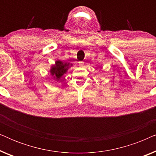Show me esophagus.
<instances>
[{
  "instance_id": "34e87169",
  "label": "esophagus",
  "mask_w": 156,
  "mask_h": 156,
  "mask_svg": "<svg viewBox=\"0 0 156 156\" xmlns=\"http://www.w3.org/2000/svg\"><path fill=\"white\" fill-rule=\"evenodd\" d=\"M79 65H80V67H83V66H84V62H79Z\"/></svg>"
}]
</instances>
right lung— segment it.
Wrapping results in <instances>:
<instances>
[{
	"label": "right lung",
	"mask_w": 156,
	"mask_h": 156,
	"mask_svg": "<svg viewBox=\"0 0 156 156\" xmlns=\"http://www.w3.org/2000/svg\"><path fill=\"white\" fill-rule=\"evenodd\" d=\"M69 65V63H64L61 61H57L55 65L52 66V68H51V74L54 76L55 79L56 78L57 80H59L67 72Z\"/></svg>",
	"instance_id": "1"
}]
</instances>
